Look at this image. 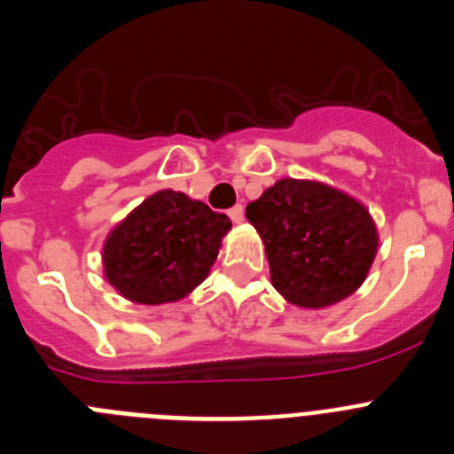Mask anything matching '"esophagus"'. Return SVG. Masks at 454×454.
<instances>
[{
    "label": "esophagus",
    "mask_w": 454,
    "mask_h": 454,
    "mask_svg": "<svg viewBox=\"0 0 454 454\" xmlns=\"http://www.w3.org/2000/svg\"><path fill=\"white\" fill-rule=\"evenodd\" d=\"M230 218L234 220L236 224H240L243 220H246V211H243V207H240V204H236L234 208H230Z\"/></svg>",
    "instance_id": "34e87169"
}]
</instances>
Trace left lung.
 <instances>
[{"label": "left lung", "instance_id": "8db88e82", "mask_svg": "<svg viewBox=\"0 0 454 454\" xmlns=\"http://www.w3.org/2000/svg\"><path fill=\"white\" fill-rule=\"evenodd\" d=\"M266 246L272 286L295 307L325 309L350 298L375 262L371 211L316 179H279L246 207Z\"/></svg>", "mask_w": 454, "mask_h": 454}]
</instances>
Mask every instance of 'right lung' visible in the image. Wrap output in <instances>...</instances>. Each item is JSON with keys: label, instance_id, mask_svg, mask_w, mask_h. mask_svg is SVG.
Listing matches in <instances>:
<instances>
[{"label": "right lung", "instance_id": "obj_1", "mask_svg": "<svg viewBox=\"0 0 454 454\" xmlns=\"http://www.w3.org/2000/svg\"><path fill=\"white\" fill-rule=\"evenodd\" d=\"M231 220L177 191H156L108 231L104 277L136 304L186 298L208 277Z\"/></svg>", "mask_w": 454, "mask_h": 454}]
</instances>
